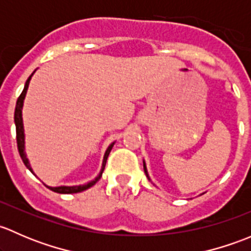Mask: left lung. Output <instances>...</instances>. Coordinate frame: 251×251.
Masks as SVG:
<instances>
[{"instance_id":"obj_1","label":"left lung","mask_w":251,"mask_h":251,"mask_svg":"<svg viewBox=\"0 0 251 251\" xmlns=\"http://www.w3.org/2000/svg\"><path fill=\"white\" fill-rule=\"evenodd\" d=\"M143 169H144V174H146V176L148 177V179H149V181H151V178H149L148 171H147V166H146V163H144V160H143Z\"/></svg>"}]
</instances>
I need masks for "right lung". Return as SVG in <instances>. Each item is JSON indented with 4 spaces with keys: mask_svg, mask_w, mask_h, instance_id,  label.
I'll return each mask as SVG.
<instances>
[{
    "mask_svg": "<svg viewBox=\"0 0 251 251\" xmlns=\"http://www.w3.org/2000/svg\"><path fill=\"white\" fill-rule=\"evenodd\" d=\"M34 73H32L31 75H30L29 78H27V80H26V82H25L24 90H23L22 95H20L19 98H18L17 105H16V111H14V124H16V131H17L18 151H19L20 158H22V160H23V163H24V165L26 166V168L29 169V170L31 171L32 174H34V171H32L31 165H30L29 160H27V158H26V154H25V135H24V125H23V114H22V110H23V104H24L25 96H26L27 87H29L30 80H31V76H32V75H34ZM114 143H115V142H113V143H111L110 146L108 147L107 151H105L104 156H103L102 169H100V174H98V176L96 177L95 179H92V181L87 182V183H85V184H80V186H59V187H50V186H47L48 188H50V191L57 192V193H60V194H73V193H78V192L86 191V189H88V188H90V187H92L93 184L97 183V182L100 181V177H102V174H103V171H104V168H105V163H107L108 155H109V153H110L111 148H113Z\"/></svg>",
    "mask_w": 251,
    "mask_h": 251,
    "instance_id": "1",
    "label": "right lung"
}]
</instances>
